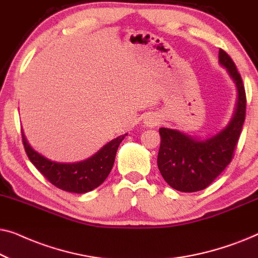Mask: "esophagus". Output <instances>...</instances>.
I'll list each match as a JSON object with an SVG mask.
<instances>
[{
    "mask_svg": "<svg viewBox=\"0 0 258 258\" xmlns=\"http://www.w3.org/2000/svg\"><path fill=\"white\" fill-rule=\"evenodd\" d=\"M143 123L144 125L149 126V128H154L158 124V118L155 115H147L143 119Z\"/></svg>",
    "mask_w": 258,
    "mask_h": 258,
    "instance_id": "esophagus-1",
    "label": "esophagus"
}]
</instances>
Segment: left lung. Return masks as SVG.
<instances>
[{
    "mask_svg": "<svg viewBox=\"0 0 258 258\" xmlns=\"http://www.w3.org/2000/svg\"><path fill=\"white\" fill-rule=\"evenodd\" d=\"M218 62L237 88L235 111L227 125L209 136H194L171 128H160L157 167L171 188L182 192L206 189L231 162L245 119V90L236 66L220 49Z\"/></svg>",
    "mask_w": 258,
    "mask_h": 258,
    "instance_id": "1",
    "label": "left lung"
}]
</instances>
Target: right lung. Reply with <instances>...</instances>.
<instances>
[{
    "label": "right lung",
    "instance_id": "1",
    "mask_svg": "<svg viewBox=\"0 0 258 258\" xmlns=\"http://www.w3.org/2000/svg\"><path fill=\"white\" fill-rule=\"evenodd\" d=\"M126 135L128 134L116 137L104 144L93 156L73 163L51 161L35 151L28 143L23 132L22 141L30 162L51 184L64 191L84 194L97 188L105 181L114 165L119 143Z\"/></svg>",
    "mask_w": 258,
    "mask_h": 258
}]
</instances>
